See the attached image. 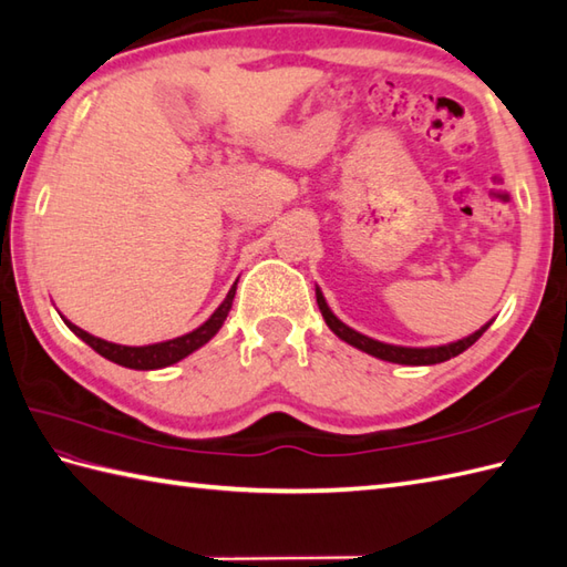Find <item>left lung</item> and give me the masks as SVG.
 Listing matches in <instances>:
<instances>
[{
  "mask_svg": "<svg viewBox=\"0 0 567 567\" xmlns=\"http://www.w3.org/2000/svg\"><path fill=\"white\" fill-rule=\"evenodd\" d=\"M316 305H319L328 328H331V331L338 338H343L346 343L374 354V358H379V360L396 362V364H437V362H444V360H452V358H456V354H462L466 348H471L473 343H476V340L485 331H488V326H491V323H485L481 331H476V333L464 338V340H456V343H450V346H440V348H399V346H386V343H379V340L367 338V336H362L358 331H352V328L346 326L340 319H336L333 311L328 309L323 295L319 292V287H316Z\"/></svg>",
  "mask_w": 567,
  "mask_h": 567,
  "instance_id": "left-lung-1",
  "label": "left lung"
}]
</instances>
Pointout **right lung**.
I'll return each instance as SVG.
<instances>
[{"mask_svg": "<svg viewBox=\"0 0 567 567\" xmlns=\"http://www.w3.org/2000/svg\"><path fill=\"white\" fill-rule=\"evenodd\" d=\"M234 295H236V282L234 287L229 289L227 299L221 301L219 309L209 316V319L200 326L195 328L193 333H186L181 338H174V340H166V343H154V346H144V348H127V346H115V343H109V340H101L96 336H91L86 331H82V328L74 326L72 321L64 319V323L70 326V331L74 336H79L84 340L86 346L94 348L99 354H103L105 360H111L115 364H123V367H130V370H162V367H168L174 364L183 358H188V354L197 348H203L209 338H213L224 319H227V313L231 309V301H234Z\"/></svg>", "mask_w": 567, "mask_h": 567, "instance_id": "1", "label": "right lung"}]
</instances>
